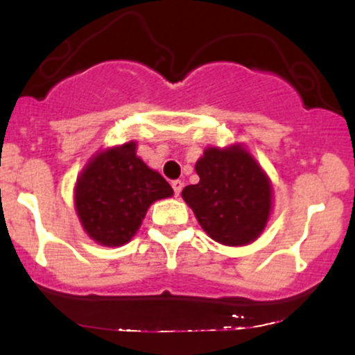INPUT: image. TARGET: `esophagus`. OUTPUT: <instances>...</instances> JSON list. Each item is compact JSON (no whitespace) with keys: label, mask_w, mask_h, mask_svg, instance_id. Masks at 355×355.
I'll use <instances>...</instances> for the list:
<instances>
[{"label":"esophagus","mask_w":355,"mask_h":355,"mask_svg":"<svg viewBox=\"0 0 355 355\" xmlns=\"http://www.w3.org/2000/svg\"><path fill=\"white\" fill-rule=\"evenodd\" d=\"M172 189H173V193L178 197V195H180L182 189H183V182L182 180H173L172 182Z\"/></svg>","instance_id":"obj_1"}]
</instances>
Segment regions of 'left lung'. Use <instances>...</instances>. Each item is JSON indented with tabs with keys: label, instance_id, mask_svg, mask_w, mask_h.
Wrapping results in <instances>:
<instances>
[{
	"label": "left lung",
	"instance_id": "8db88e82",
	"mask_svg": "<svg viewBox=\"0 0 355 355\" xmlns=\"http://www.w3.org/2000/svg\"><path fill=\"white\" fill-rule=\"evenodd\" d=\"M200 182L185 187L202 229L223 245H245L262 234L270 214V182L247 150L207 148L195 165Z\"/></svg>",
	"mask_w": 355,
	"mask_h": 355
}]
</instances>
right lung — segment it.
Here are the masks:
<instances>
[{"label":"right lung","instance_id":"right-lung-1","mask_svg":"<svg viewBox=\"0 0 355 355\" xmlns=\"http://www.w3.org/2000/svg\"><path fill=\"white\" fill-rule=\"evenodd\" d=\"M133 141L96 155L76 182L75 205L83 229L107 247L130 242L155 200L172 197L160 173L150 170Z\"/></svg>","mask_w":355,"mask_h":355}]
</instances>
